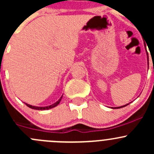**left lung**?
<instances>
[{
	"instance_id": "8db88e82",
	"label": "left lung",
	"mask_w": 154,
	"mask_h": 154,
	"mask_svg": "<svg viewBox=\"0 0 154 154\" xmlns=\"http://www.w3.org/2000/svg\"><path fill=\"white\" fill-rule=\"evenodd\" d=\"M147 61H148V56H147ZM147 63H148V62H147ZM129 103H127V104H126V105H124V106H118V107H112V109H120V108H122V107H125V106H127V105H128Z\"/></svg>"
}]
</instances>
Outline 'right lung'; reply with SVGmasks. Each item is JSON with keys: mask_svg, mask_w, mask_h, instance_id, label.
Wrapping results in <instances>:
<instances>
[{"mask_svg": "<svg viewBox=\"0 0 154 154\" xmlns=\"http://www.w3.org/2000/svg\"><path fill=\"white\" fill-rule=\"evenodd\" d=\"M62 97H63V95L61 96V97H60V99H59L58 100H57V102H55L54 103H53L52 105H50V106H32V105H29L28 103H25L26 105H27V106L29 107V108L32 109H36V110H45V109H52L54 108V107L57 106V105L59 104V103H60V101H61V99Z\"/></svg>", "mask_w": 154, "mask_h": 154, "instance_id": "right-lung-1", "label": "right lung"}]
</instances>
